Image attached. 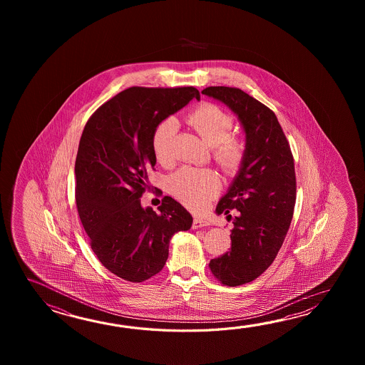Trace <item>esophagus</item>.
<instances>
[{
	"label": "esophagus",
	"instance_id": "obj_1",
	"mask_svg": "<svg viewBox=\"0 0 365 365\" xmlns=\"http://www.w3.org/2000/svg\"><path fill=\"white\" fill-rule=\"evenodd\" d=\"M207 225H210V222L207 219L194 217L193 228H202V227H207Z\"/></svg>",
	"mask_w": 365,
	"mask_h": 365
}]
</instances>
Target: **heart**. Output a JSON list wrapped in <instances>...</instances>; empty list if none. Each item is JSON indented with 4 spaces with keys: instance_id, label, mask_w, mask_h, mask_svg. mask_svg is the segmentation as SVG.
Returning a JSON list of instances; mask_svg holds the SVG:
<instances>
[{
    "instance_id": "1",
    "label": "heart",
    "mask_w": 365,
    "mask_h": 365,
    "mask_svg": "<svg viewBox=\"0 0 365 365\" xmlns=\"http://www.w3.org/2000/svg\"><path fill=\"white\" fill-rule=\"evenodd\" d=\"M189 125L202 142L214 148V158L222 170L233 175L240 170L244 150L239 140L230 138L233 129V117L214 104H203L186 117ZM178 132V121L167 118L158 125L153 135V148L156 160L163 165L172 162V140ZM220 181L209 170L182 168L170 179L171 193L186 206L201 209L212 195L219 192Z\"/></svg>"
}]
</instances>
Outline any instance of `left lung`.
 Returning <instances> with one entry per match:
<instances>
[{
	"instance_id": "8db88e82",
	"label": "left lung",
	"mask_w": 365,
	"mask_h": 365,
	"mask_svg": "<svg viewBox=\"0 0 365 365\" xmlns=\"http://www.w3.org/2000/svg\"><path fill=\"white\" fill-rule=\"evenodd\" d=\"M202 93L231 109L245 133L240 170L215 209L232 219L231 250L209 264L217 279L236 287L258 278L279 252L294 217L295 165L272 109L235 87L214 86ZM232 208L240 211L233 218Z\"/></svg>"
}]
</instances>
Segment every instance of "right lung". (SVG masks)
I'll return each mask as SVG.
<instances>
[{"mask_svg":"<svg viewBox=\"0 0 365 365\" xmlns=\"http://www.w3.org/2000/svg\"><path fill=\"white\" fill-rule=\"evenodd\" d=\"M194 87H130L117 93L87 121L76 159V202L91 249L118 278L140 283L160 272L172 236L190 230L193 217L164 197L155 212L140 197L156 156L158 125L184 108Z\"/></svg>","mask_w":365,"mask_h":365,"instance_id":"right-lung-1","label":"right lung"}]
</instances>
